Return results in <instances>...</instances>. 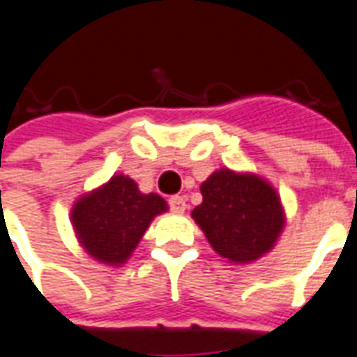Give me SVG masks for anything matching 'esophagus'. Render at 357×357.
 Listing matches in <instances>:
<instances>
[{"instance_id": "esophagus-1", "label": "esophagus", "mask_w": 357, "mask_h": 357, "mask_svg": "<svg viewBox=\"0 0 357 357\" xmlns=\"http://www.w3.org/2000/svg\"><path fill=\"white\" fill-rule=\"evenodd\" d=\"M169 206H171V210L174 213H184V210H186V198L184 196H173L169 200Z\"/></svg>"}]
</instances>
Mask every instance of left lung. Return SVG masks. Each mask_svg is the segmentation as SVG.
<instances>
[{"mask_svg": "<svg viewBox=\"0 0 357 357\" xmlns=\"http://www.w3.org/2000/svg\"><path fill=\"white\" fill-rule=\"evenodd\" d=\"M200 192L202 204L190 215L221 258L250 264L276 247L286 210L264 176L223 167L204 181Z\"/></svg>", "mask_w": 357, "mask_h": 357, "instance_id": "8db88e82", "label": "left lung"}]
</instances>
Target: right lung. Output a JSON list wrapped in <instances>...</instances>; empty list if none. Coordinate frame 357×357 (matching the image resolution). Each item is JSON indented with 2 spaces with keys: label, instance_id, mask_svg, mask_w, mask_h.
Instances as JSON below:
<instances>
[{
  "label": "right lung",
  "instance_id": "add662e5",
  "mask_svg": "<svg viewBox=\"0 0 357 357\" xmlns=\"http://www.w3.org/2000/svg\"><path fill=\"white\" fill-rule=\"evenodd\" d=\"M169 210L159 194H144L128 174L81 194L73 202L70 221L79 247L93 260L122 266L132 257L151 221Z\"/></svg>",
  "mask_w": 357,
  "mask_h": 357
}]
</instances>
